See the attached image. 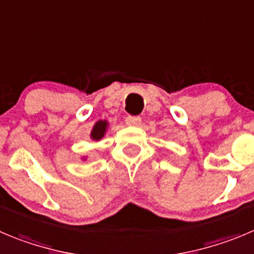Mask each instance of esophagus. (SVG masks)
Returning <instances> with one entry per match:
<instances>
[{
	"mask_svg": "<svg viewBox=\"0 0 254 254\" xmlns=\"http://www.w3.org/2000/svg\"><path fill=\"white\" fill-rule=\"evenodd\" d=\"M126 123L128 126H139L141 125V117L139 116H127Z\"/></svg>",
	"mask_w": 254,
	"mask_h": 254,
	"instance_id": "esophagus-1",
	"label": "esophagus"
}]
</instances>
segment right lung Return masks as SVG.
Returning a JSON list of instances; mask_svg holds the SVG:
<instances>
[{
    "label": "right lung",
    "mask_w": 254,
    "mask_h": 254,
    "mask_svg": "<svg viewBox=\"0 0 254 254\" xmlns=\"http://www.w3.org/2000/svg\"><path fill=\"white\" fill-rule=\"evenodd\" d=\"M106 127H107V122H106V121H98V122L95 125V127H93L92 133H91L92 139L98 141V139L102 138V137L105 136Z\"/></svg>",
    "instance_id": "1"
}]
</instances>
